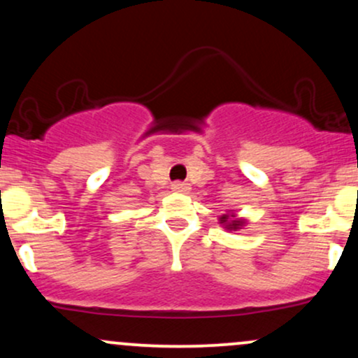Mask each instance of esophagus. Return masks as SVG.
Wrapping results in <instances>:
<instances>
[{
    "label": "esophagus",
    "instance_id": "1",
    "mask_svg": "<svg viewBox=\"0 0 358 358\" xmlns=\"http://www.w3.org/2000/svg\"><path fill=\"white\" fill-rule=\"evenodd\" d=\"M171 190L185 193V192L190 190V187H188V183H185V182H173L171 183Z\"/></svg>",
    "mask_w": 358,
    "mask_h": 358
}]
</instances>
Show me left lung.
<instances>
[{"instance_id":"left-lung-1","label":"left lung","mask_w":358,"mask_h":358,"mask_svg":"<svg viewBox=\"0 0 358 358\" xmlns=\"http://www.w3.org/2000/svg\"><path fill=\"white\" fill-rule=\"evenodd\" d=\"M220 224H227L229 231H236V229H239L241 225H244V220H229V215H224L220 217Z\"/></svg>"}]
</instances>
